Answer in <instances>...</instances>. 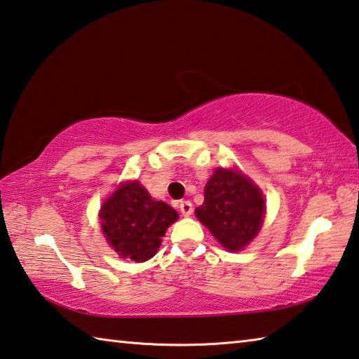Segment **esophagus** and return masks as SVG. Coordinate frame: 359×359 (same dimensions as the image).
<instances>
[{
    "label": "esophagus",
    "mask_w": 359,
    "mask_h": 359,
    "mask_svg": "<svg viewBox=\"0 0 359 359\" xmlns=\"http://www.w3.org/2000/svg\"><path fill=\"white\" fill-rule=\"evenodd\" d=\"M179 209L184 217H190L193 214V204L190 201H180Z\"/></svg>",
    "instance_id": "esophagus-1"
}]
</instances>
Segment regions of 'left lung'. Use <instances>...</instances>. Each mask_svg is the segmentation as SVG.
I'll use <instances>...</instances> for the list:
<instances>
[{"label": "left lung", "instance_id": "8db88e82", "mask_svg": "<svg viewBox=\"0 0 359 359\" xmlns=\"http://www.w3.org/2000/svg\"><path fill=\"white\" fill-rule=\"evenodd\" d=\"M263 193L238 169L217 168L204 188L198 220L229 252H239L259 233L264 220Z\"/></svg>", "mask_w": 359, "mask_h": 359}]
</instances>
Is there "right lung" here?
Wrapping results in <instances>:
<instances>
[{
	"instance_id": "right-lung-1",
	"label": "right lung",
	"mask_w": 359,
	"mask_h": 359,
	"mask_svg": "<svg viewBox=\"0 0 359 359\" xmlns=\"http://www.w3.org/2000/svg\"><path fill=\"white\" fill-rule=\"evenodd\" d=\"M101 229L120 258L142 263L155 257L166 229L179 214L171 205L155 201L137 180L125 182L100 210Z\"/></svg>"
}]
</instances>
